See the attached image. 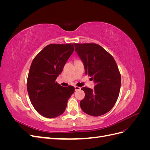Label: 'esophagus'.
<instances>
[{
	"instance_id": "34e87169",
	"label": "esophagus",
	"mask_w": 150,
	"mask_h": 150,
	"mask_svg": "<svg viewBox=\"0 0 150 150\" xmlns=\"http://www.w3.org/2000/svg\"><path fill=\"white\" fill-rule=\"evenodd\" d=\"M74 88H75V91H79L81 89V88L79 87H78V86H74Z\"/></svg>"
}]
</instances>
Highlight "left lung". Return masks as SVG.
I'll return each mask as SVG.
<instances>
[{"instance_id": "8db88e82", "label": "left lung", "mask_w": 150, "mask_h": 150, "mask_svg": "<svg viewBox=\"0 0 150 150\" xmlns=\"http://www.w3.org/2000/svg\"><path fill=\"white\" fill-rule=\"evenodd\" d=\"M75 51L82 60L85 74L94 80V89L84 87V98L80 102L82 110L89 115L106 114L115 106L121 88V74L114 58L94 43L74 44Z\"/></svg>"}]
</instances>
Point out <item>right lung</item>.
<instances>
[{"label":"right lung","mask_w":150,"mask_h":150,"mask_svg":"<svg viewBox=\"0 0 150 150\" xmlns=\"http://www.w3.org/2000/svg\"><path fill=\"white\" fill-rule=\"evenodd\" d=\"M74 50L73 44H51L32 62L27 88L32 104L44 117L54 118L62 115L74 92L73 86L62 87L56 81Z\"/></svg>","instance_id":"obj_1"}]
</instances>
